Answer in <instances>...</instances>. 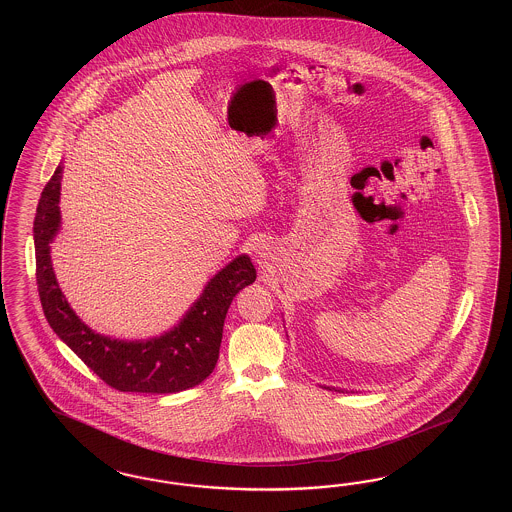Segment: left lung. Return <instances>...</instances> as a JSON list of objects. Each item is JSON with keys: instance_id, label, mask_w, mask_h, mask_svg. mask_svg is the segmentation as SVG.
<instances>
[{"instance_id": "8db88e82", "label": "left lung", "mask_w": 512, "mask_h": 512, "mask_svg": "<svg viewBox=\"0 0 512 512\" xmlns=\"http://www.w3.org/2000/svg\"><path fill=\"white\" fill-rule=\"evenodd\" d=\"M328 390H330V388H328ZM338 392H340V390H338Z\"/></svg>"}]
</instances>
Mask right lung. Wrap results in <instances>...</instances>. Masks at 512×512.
I'll return each instance as SVG.
<instances>
[{
    "label": "right lung",
    "instance_id": "1",
    "mask_svg": "<svg viewBox=\"0 0 512 512\" xmlns=\"http://www.w3.org/2000/svg\"><path fill=\"white\" fill-rule=\"evenodd\" d=\"M63 165L48 180L33 221L35 276L48 325L93 373L120 392L172 394L197 387L216 368L225 315L234 296L257 278L248 255L236 257L208 281L180 325L146 341L95 334L67 304L54 276L50 242L60 231Z\"/></svg>",
    "mask_w": 512,
    "mask_h": 512
}]
</instances>
